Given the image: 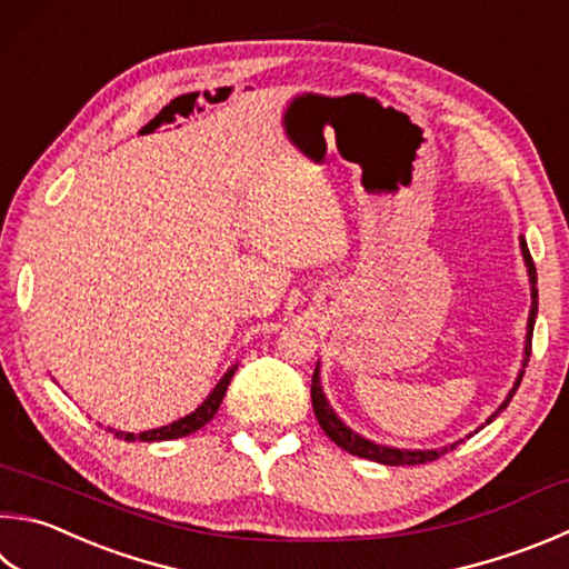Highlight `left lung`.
I'll return each mask as SVG.
<instances>
[{
    "label": "left lung",
    "mask_w": 569,
    "mask_h": 569,
    "mask_svg": "<svg viewBox=\"0 0 569 569\" xmlns=\"http://www.w3.org/2000/svg\"><path fill=\"white\" fill-rule=\"evenodd\" d=\"M520 249H522V258H525V266H528V276H530V288H532V306H530V318H528V336H525V358H522V368L518 373V380H515L512 390L508 392V398L502 400V406L492 412L488 418L485 426H490V422L500 416V412L508 408V402L512 400L515 390L520 388V380L525 376V368H528V360H530V350H532V328H535V318H537V271H535V263H532V256L528 243L525 239H520ZM311 400H313V412H316V420L318 426L323 428L326 436L336 442L338 448H343L350 456H358V458H366V460H373L380 465H420V462H430V460H438L440 456H446V452L456 450L458 442H452L448 448H440V450H400V448H388V446H378V442L368 440L363 436H358V432L350 430L343 420H340L333 408L328 406L326 400V392L320 388V368L316 366L313 370V380H311Z\"/></svg>",
    "instance_id": "left-lung-1"
}]
</instances>
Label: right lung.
<instances>
[{"label": "right lung", "instance_id": "obj_1", "mask_svg": "<svg viewBox=\"0 0 569 569\" xmlns=\"http://www.w3.org/2000/svg\"><path fill=\"white\" fill-rule=\"evenodd\" d=\"M233 373H236V366L226 370L223 378L219 380V386L211 390V396L206 398L199 408H196L193 412H189V416H183L179 420L169 422V426L157 428V430H143V432H139V436H137V432H121V430H111V432L117 438H123V440H129V442H133V440L153 442V440H173V438L191 436V432L203 428L206 422H209L216 416V410H219V406H221V400L226 396V388H229Z\"/></svg>", "mask_w": 569, "mask_h": 569}]
</instances>
